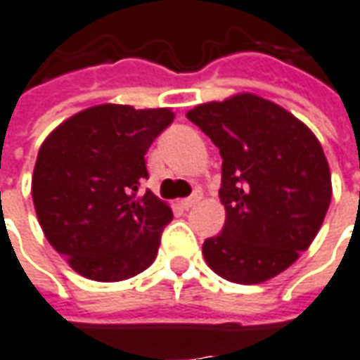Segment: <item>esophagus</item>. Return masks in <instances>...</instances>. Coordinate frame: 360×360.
I'll list each match as a JSON object with an SVG mask.
<instances>
[{"label":"esophagus","mask_w":360,"mask_h":360,"mask_svg":"<svg viewBox=\"0 0 360 360\" xmlns=\"http://www.w3.org/2000/svg\"><path fill=\"white\" fill-rule=\"evenodd\" d=\"M198 202H200V194H194L190 195V198H186V200H182V202H180V207H182V210H190V207H194Z\"/></svg>","instance_id":"34e87169"}]
</instances>
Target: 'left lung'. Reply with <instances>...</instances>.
<instances>
[{"label": "left lung", "mask_w": 360, "mask_h": 360, "mask_svg": "<svg viewBox=\"0 0 360 360\" xmlns=\"http://www.w3.org/2000/svg\"><path fill=\"white\" fill-rule=\"evenodd\" d=\"M221 155V233L204 241L213 272L259 284L296 262L331 202V174L316 135L284 108L252 94L186 113Z\"/></svg>", "instance_id": "obj_1"}]
</instances>
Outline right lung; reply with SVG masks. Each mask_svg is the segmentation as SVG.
Instances as JSON below:
<instances>
[{
  "label": "right lung",
  "mask_w": 360,
  "mask_h": 360,
  "mask_svg": "<svg viewBox=\"0 0 360 360\" xmlns=\"http://www.w3.org/2000/svg\"><path fill=\"white\" fill-rule=\"evenodd\" d=\"M174 121L170 109L103 103L46 137L33 172V202L46 239L78 274L119 282L153 264L172 210L153 192L145 155Z\"/></svg>",
  "instance_id": "1"
}]
</instances>
